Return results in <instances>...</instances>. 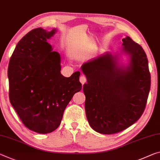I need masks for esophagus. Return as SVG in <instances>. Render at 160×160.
Returning a JSON list of instances; mask_svg holds the SVG:
<instances>
[{"label":"esophagus","mask_w":160,"mask_h":160,"mask_svg":"<svg viewBox=\"0 0 160 160\" xmlns=\"http://www.w3.org/2000/svg\"><path fill=\"white\" fill-rule=\"evenodd\" d=\"M86 81H87V79H86V78L85 77V76L81 75L80 77V82H81V84L83 85L86 82Z\"/></svg>","instance_id":"1"}]
</instances>
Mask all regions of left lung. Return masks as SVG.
Instances as JSON below:
<instances>
[{"label":"left lung","mask_w":160,"mask_h":160,"mask_svg":"<svg viewBox=\"0 0 160 160\" xmlns=\"http://www.w3.org/2000/svg\"><path fill=\"white\" fill-rule=\"evenodd\" d=\"M122 40L120 52H107L81 66L87 78L82 88L86 117L94 130L105 135L119 132L136 122L150 90L148 60L142 48L129 36ZM122 54L129 58L126 66L119 62Z\"/></svg>","instance_id":"left-lung-1"}]
</instances>
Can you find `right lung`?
<instances>
[{"label":"right lung","mask_w":160,"mask_h":160,"mask_svg":"<svg viewBox=\"0 0 160 160\" xmlns=\"http://www.w3.org/2000/svg\"><path fill=\"white\" fill-rule=\"evenodd\" d=\"M38 28L25 35L10 59V102L29 130L47 134L59 127L63 112L82 89L79 71L69 78L60 72V55L48 40L55 34Z\"/></svg>","instance_id":"obj_1"}]
</instances>
